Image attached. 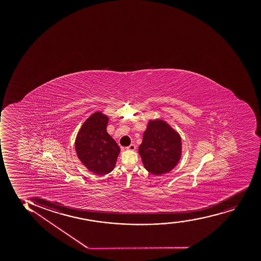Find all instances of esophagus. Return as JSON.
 Returning <instances> with one entry per match:
<instances>
[{"label":"esophagus","instance_id":"esophagus-1","mask_svg":"<svg viewBox=\"0 0 261 261\" xmlns=\"http://www.w3.org/2000/svg\"><path fill=\"white\" fill-rule=\"evenodd\" d=\"M125 149L126 150H135L136 145L134 144H129V146L126 147Z\"/></svg>","mask_w":261,"mask_h":261}]
</instances>
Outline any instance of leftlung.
Masks as SVG:
<instances>
[{
    "label": "left lung",
    "instance_id": "1",
    "mask_svg": "<svg viewBox=\"0 0 261 261\" xmlns=\"http://www.w3.org/2000/svg\"><path fill=\"white\" fill-rule=\"evenodd\" d=\"M138 153L149 172L156 176L167 173L181 159V137L165 120H149Z\"/></svg>",
    "mask_w": 261,
    "mask_h": 261
}]
</instances>
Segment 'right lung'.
<instances>
[{
	"label": "right lung",
	"mask_w": 261,
	"mask_h": 261,
	"mask_svg": "<svg viewBox=\"0 0 261 261\" xmlns=\"http://www.w3.org/2000/svg\"><path fill=\"white\" fill-rule=\"evenodd\" d=\"M108 122V116L96 111L83 123L75 138L78 159L96 175H106L113 171L120 153L119 146L106 129Z\"/></svg>",
	"instance_id": "right-lung-1"
}]
</instances>
